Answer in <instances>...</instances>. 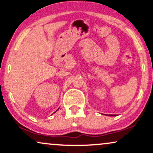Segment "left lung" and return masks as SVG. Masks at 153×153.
Returning a JSON list of instances; mask_svg holds the SVG:
<instances>
[{"label":"left lung","instance_id":"obj_1","mask_svg":"<svg viewBox=\"0 0 153 153\" xmlns=\"http://www.w3.org/2000/svg\"><path fill=\"white\" fill-rule=\"evenodd\" d=\"M111 116H114V115H111Z\"/></svg>","mask_w":153,"mask_h":153}]
</instances>
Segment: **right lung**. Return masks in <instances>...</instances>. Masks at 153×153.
I'll return each instance as SVG.
<instances>
[{
  "mask_svg": "<svg viewBox=\"0 0 153 153\" xmlns=\"http://www.w3.org/2000/svg\"><path fill=\"white\" fill-rule=\"evenodd\" d=\"M57 110H58V109H57Z\"/></svg>",
  "mask_w": 153,
  "mask_h": 153,
  "instance_id": "right-lung-1",
  "label": "right lung"
}]
</instances>
